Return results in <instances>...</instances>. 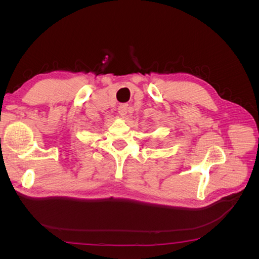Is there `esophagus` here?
<instances>
[{"mask_svg": "<svg viewBox=\"0 0 259 259\" xmlns=\"http://www.w3.org/2000/svg\"><path fill=\"white\" fill-rule=\"evenodd\" d=\"M127 109L128 106L127 105H120L119 108H117V112H119L120 116H125L127 114Z\"/></svg>", "mask_w": 259, "mask_h": 259, "instance_id": "obj_1", "label": "esophagus"}]
</instances>
